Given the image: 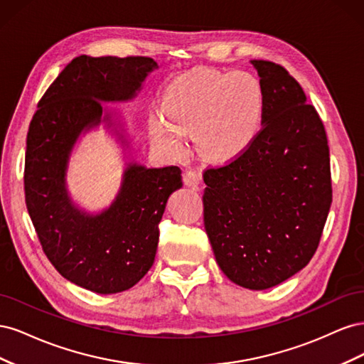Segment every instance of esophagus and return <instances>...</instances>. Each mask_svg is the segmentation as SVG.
I'll use <instances>...</instances> for the list:
<instances>
[{
  "label": "esophagus",
  "instance_id": "obj_1",
  "mask_svg": "<svg viewBox=\"0 0 364 364\" xmlns=\"http://www.w3.org/2000/svg\"><path fill=\"white\" fill-rule=\"evenodd\" d=\"M202 179V173L199 170H186L183 173V182L186 186H197Z\"/></svg>",
  "mask_w": 364,
  "mask_h": 364
}]
</instances>
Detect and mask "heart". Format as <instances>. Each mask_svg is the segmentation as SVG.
<instances>
[{"mask_svg":"<svg viewBox=\"0 0 364 364\" xmlns=\"http://www.w3.org/2000/svg\"><path fill=\"white\" fill-rule=\"evenodd\" d=\"M262 117V87L252 74L202 70L168 87L164 115L150 118V132L173 155L183 151V135L193 134L203 158L226 161L250 146Z\"/></svg>","mask_w":364,"mask_h":364,"instance_id":"obj_1","label":"heart"}]
</instances>
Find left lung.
Here are the masks:
<instances>
[{
  "label": "left lung",
  "instance_id": "8db88e82",
  "mask_svg": "<svg viewBox=\"0 0 364 364\" xmlns=\"http://www.w3.org/2000/svg\"><path fill=\"white\" fill-rule=\"evenodd\" d=\"M250 62L262 87V127L232 161L205 170L203 222L226 277L266 290L313 258L333 186L326 132L301 85L278 63Z\"/></svg>",
  "mask_w": 364,
  "mask_h": 364
}]
</instances>
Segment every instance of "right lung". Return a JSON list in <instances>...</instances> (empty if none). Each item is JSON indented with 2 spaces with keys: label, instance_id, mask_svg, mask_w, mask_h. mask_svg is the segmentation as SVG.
I'll return each instance as SVG.
<instances>
[{
  "label": "right lung",
  "instance_id": "right-lung-1",
  "mask_svg": "<svg viewBox=\"0 0 364 364\" xmlns=\"http://www.w3.org/2000/svg\"><path fill=\"white\" fill-rule=\"evenodd\" d=\"M156 68L144 56L75 58L42 95L30 121L24 191L42 250L63 278L100 294L129 290L153 266L159 222L170 194L182 186V171L176 165L129 164L114 203L92 215L70 199L68 159L82 132L100 124L103 102L134 98Z\"/></svg>",
  "mask_w": 364,
  "mask_h": 364
}]
</instances>
